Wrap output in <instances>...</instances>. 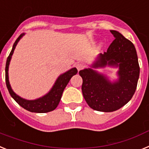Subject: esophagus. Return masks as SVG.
<instances>
[{
  "mask_svg": "<svg viewBox=\"0 0 149 149\" xmlns=\"http://www.w3.org/2000/svg\"><path fill=\"white\" fill-rule=\"evenodd\" d=\"M76 67L77 68V70L79 71V70H81L83 69L84 67H85V65H84L83 64H82V63H78V64H76Z\"/></svg>",
  "mask_w": 149,
  "mask_h": 149,
  "instance_id": "obj_1",
  "label": "esophagus"
}]
</instances>
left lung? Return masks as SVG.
Here are the masks:
<instances>
[{
    "label": "left lung",
    "instance_id": "8db88e82",
    "mask_svg": "<svg viewBox=\"0 0 149 149\" xmlns=\"http://www.w3.org/2000/svg\"><path fill=\"white\" fill-rule=\"evenodd\" d=\"M108 49L100 55L93 67L107 65L119 67V79L111 83L103 75L91 69L79 71L82 78V91L88 105L94 110L109 112L118 110L128 103L136 89L139 65L136 51L132 42L116 31Z\"/></svg>",
    "mask_w": 149,
    "mask_h": 149
}]
</instances>
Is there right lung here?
<instances>
[{"label": "right lung", "mask_w": 149, "mask_h": 149, "mask_svg": "<svg viewBox=\"0 0 149 149\" xmlns=\"http://www.w3.org/2000/svg\"><path fill=\"white\" fill-rule=\"evenodd\" d=\"M23 35H24V33H22L18 37L17 40H15V42H14L12 50H11L8 58L6 59V67H5V79H6V87H7L9 93L11 95V97L17 102L19 105L25 109L26 110L31 112H37V113H45V112H51L58 107L64 88L69 82L70 79L72 78V76L76 75L78 70L74 67V68H72L69 71L64 73V74L61 75L58 78V79L56 80V82H55L52 90L42 97L34 100H24L18 96L17 94H15L13 92V91L10 87L8 78V68L10 59H11L13 54L14 49H15V46L17 45L19 40L22 38Z\"/></svg>", "instance_id": "add662e5"}]
</instances>
